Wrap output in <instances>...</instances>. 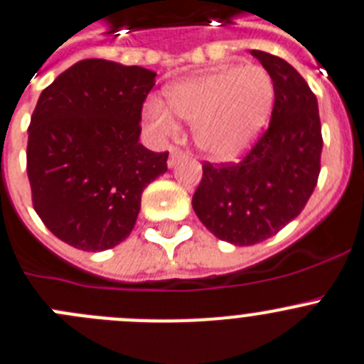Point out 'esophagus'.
<instances>
[{"label":"esophagus","instance_id":"obj_1","mask_svg":"<svg viewBox=\"0 0 364 364\" xmlns=\"http://www.w3.org/2000/svg\"><path fill=\"white\" fill-rule=\"evenodd\" d=\"M185 156V152H183L181 149H178V146H174V149H170V158H168V166L172 168V166H176V163L179 161V159Z\"/></svg>","mask_w":364,"mask_h":364}]
</instances>
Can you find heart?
<instances>
[{"label":"heart","instance_id":"heart-1","mask_svg":"<svg viewBox=\"0 0 364 364\" xmlns=\"http://www.w3.org/2000/svg\"><path fill=\"white\" fill-rule=\"evenodd\" d=\"M166 103L149 100L143 109L146 125L158 136H174L178 121L194 123V141L215 161L243 156L261 136L270 119L276 88L259 65L219 67L166 88Z\"/></svg>","mask_w":364,"mask_h":364}]
</instances>
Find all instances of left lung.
I'll return each mask as SVG.
<instances>
[{
    "mask_svg": "<svg viewBox=\"0 0 364 364\" xmlns=\"http://www.w3.org/2000/svg\"><path fill=\"white\" fill-rule=\"evenodd\" d=\"M250 54L276 88L270 125L239 163H203L192 198L199 221L235 247L261 243L301 214L317 185L323 150L317 100L309 83L277 55Z\"/></svg>",
    "mask_w": 364,
    "mask_h": 364,
    "instance_id": "8db88e82",
    "label": "left lung"
}]
</instances>
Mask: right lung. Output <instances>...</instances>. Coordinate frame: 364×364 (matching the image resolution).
Instances as JSON below:
<instances>
[{"instance_id":"add662e5","label":"right lung","mask_w":364,"mask_h":364,"mask_svg":"<svg viewBox=\"0 0 364 364\" xmlns=\"http://www.w3.org/2000/svg\"><path fill=\"white\" fill-rule=\"evenodd\" d=\"M156 72L83 60L45 88L31 117L32 205L58 239L101 252L129 237L149 183L168 152L139 143L141 109Z\"/></svg>"}]
</instances>
